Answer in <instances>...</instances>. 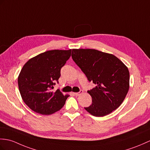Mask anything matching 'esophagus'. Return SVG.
<instances>
[{
  "mask_svg": "<svg viewBox=\"0 0 150 150\" xmlns=\"http://www.w3.org/2000/svg\"><path fill=\"white\" fill-rule=\"evenodd\" d=\"M82 93H83V91H82V90H81V91H80L79 92H78V93H74V94L75 95H76V96H79L80 95H81Z\"/></svg>",
  "mask_w": 150,
  "mask_h": 150,
  "instance_id": "esophagus-1",
  "label": "esophagus"
}]
</instances>
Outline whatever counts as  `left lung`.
<instances>
[{"label": "left lung", "mask_w": 150, "mask_h": 150, "mask_svg": "<svg viewBox=\"0 0 150 150\" xmlns=\"http://www.w3.org/2000/svg\"><path fill=\"white\" fill-rule=\"evenodd\" d=\"M71 57L89 82L96 85L88 91L91 105L84 109L95 116H104L119 107L129 89L130 74L119 59L95 49H73Z\"/></svg>", "instance_id": "left-lung-1"}]
</instances>
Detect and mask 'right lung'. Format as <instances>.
I'll return each mask as SVG.
<instances>
[{
    "label": "right lung",
    "mask_w": 150,
    "mask_h": 150,
    "mask_svg": "<svg viewBox=\"0 0 150 150\" xmlns=\"http://www.w3.org/2000/svg\"><path fill=\"white\" fill-rule=\"evenodd\" d=\"M71 50H48L24 64L18 78L19 91L26 105L37 113L48 115L60 110L69 96L52 91Z\"/></svg>",
    "instance_id": "obj_1"
}]
</instances>
